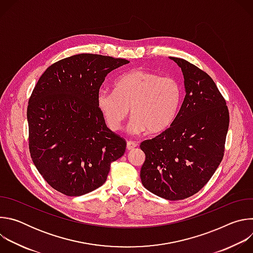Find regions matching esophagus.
<instances>
[{
	"instance_id": "34e87169",
	"label": "esophagus",
	"mask_w": 253,
	"mask_h": 253,
	"mask_svg": "<svg viewBox=\"0 0 253 253\" xmlns=\"http://www.w3.org/2000/svg\"><path fill=\"white\" fill-rule=\"evenodd\" d=\"M137 147V143L133 142V141H128L127 142V150L131 151L133 149H135Z\"/></svg>"
}]
</instances>
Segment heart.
<instances>
[{"label": "heart", "mask_w": 253, "mask_h": 253, "mask_svg": "<svg viewBox=\"0 0 253 253\" xmlns=\"http://www.w3.org/2000/svg\"><path fill=\"white\" fill-rule=\"evenodd\" d=\"M181 87L171 77H160L152 72L132 69L114 83V92L101 89L96 103L107 127L121 130L128 117H133L129 131L133 134H160L174 122L180 103Z\"/></svg>", "instance_id": "1"}]
</instances>
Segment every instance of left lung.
Instances as JSON below:
<instances>
[{
    "instance_id": "obj_1",
    "label": "left lung",
    "mask_w": 253,
    "mask_h": 253,
    "mask_svg": "<svg viewBox=\"0 0 253 253\" xmlns=\"http://www.w3.org/2000/svg\"><path fill=\"white\" fill-rule=\"evenodd\" d=\"M184 77L185 97L172 125L141 143L145 153L143 186L168 200L197 193L219 166L229 126L226 102L204 71L186 60L169 57Z\"/></svg>"
}]
</instances>
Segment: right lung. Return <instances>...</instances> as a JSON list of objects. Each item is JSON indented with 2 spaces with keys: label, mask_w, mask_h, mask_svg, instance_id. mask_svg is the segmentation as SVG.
I'll use <instances>...</instances> for the list:
<instances>
[{
  "label": "right lung",
  "mask_w": 253,
  "mask_h": 253,
  "mask_svg": "<svg viewBox=\"0 0 253 253\" xmlns=\"http://www.w3.org/2000/svg\"><path fill=\"white\" fill-rule=\"evenodd\" d=\"M79 54L51 65L30 97L27 120L32 160L55 190L80 196L102 186L126 142L105 124L96 97L106 76L128 64Z\"/></svg>",
  "instance_id": "1"
}]
</instances>
